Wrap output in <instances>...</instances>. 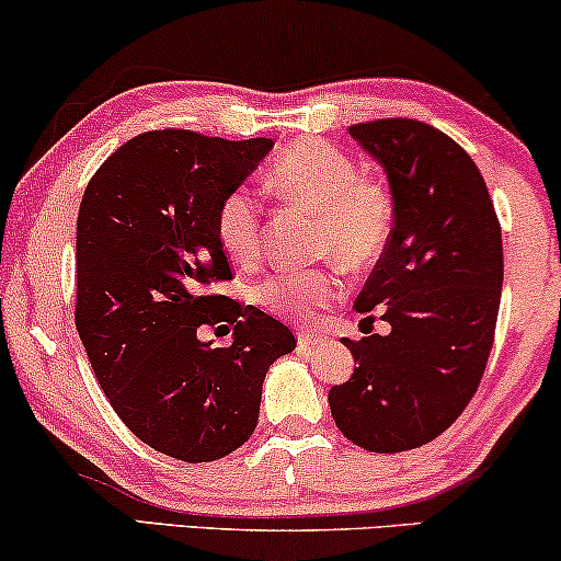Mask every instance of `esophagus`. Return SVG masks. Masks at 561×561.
<instances>
[{
  "label": "esophagus",
  "mask_w": 561,
  "mask_h": 561,
  "mask_svg": "<svg viewBox=\"0 0 561 561\" xmlns=\"http://www.w3.org/2000/svg\"><path fill=\"white\" fill-rule=\"evenodd\" d=\"M327 336L321 334H313V332H298V344L301 347H317V344H324Z\"/></svg>",
  "instance_id": "34e87169"
}]
</instances>
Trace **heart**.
I'll list each match as a JSON object with an SVG mask.
<instances>
[{"instance_id": "1", "label": "heart", "mask_w": 561, "mask_h": 561, "mask_svg": "<svg viewBox=\"0 0 561 561\" xmlns=\"http://www.w3.org/2000/svg\"><path fill=\"white\" fill-rule=\"evenodd\" d=\"M265 188L283 204L317 217L319 255L336 257L350 271H365L386 252L396 225L388 186L357 171L355 160L334 145L298 140L280 152L265 175ZM260 202L248 188H234L217 209V237L237 263L260 255ZM342 294L340 273L286 271L260 283L255 301L275 317L304 319Z\"/></svg>"}]
</instances>
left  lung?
<instances>
[{"instance_id": "obj_1", "label": "left lung", "mask_w": 561, "mask_h": 561, "mask_svg": "<svg viewBox=\"0 0 561 561\" xmlns=\"http://www.w3.org/2000/svg\"><path fill=\"white\" fill-rule=\"evenodd\" d=\"M350 135L386 168L396 225L355 309L388 334L347 344L355 373L329 390L340 432L393 455L432 442L472 401L493 347L503 240L474 160L419 119H375Z\"/></svg>"}]
</instances>
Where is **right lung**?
Returning a JSON list of instances; mask_svg holds the SVG:
<instances>
[{"label":"right lung","instance_id":"add662e5","mask_svg":"<svg viewBox=\"0 0 561 561\" xmlns=\"http://www.w3.org/2000/svg\"><path fill=\"white\" fill-rule=\"evenodd\" d=\"M273 148L152 129L104 160L76 221V329L125 426L181 462H214L257 426L267 367L296 350L278 319L206 294L232 280L217 237L221 198ZM234 325L233 344L197 340ZM229 332V329H227Z\"/></svg>","mask_w":561,"mask_h":561}]
</instances>
